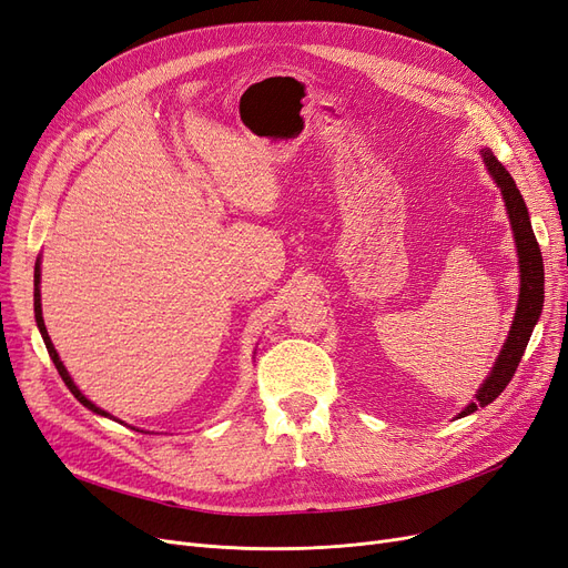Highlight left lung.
<instances>
[{
	"label": "left lung",
	"mask_w": 568,
	"mask_h": 568,
	"mask_svg": "<svg viewBox=\"0 0 568 568\" xmlns=\"http://www.w3.org/2000/svg\"><path fill=\"white\" fill-rule=\"evenodd\" d=\"M481 161L487 165V173L494 178L496 186L500 189L503 203H506V213L513 226V236H515V247H517V257H519V300L515 308V318L510 325V332L506 337V344H503L498 358L487 374V379L479 384L475 400H470L456 418L468 416L477 412V407H487L494 403L496 397L506 390L510 379L515 376V369L521 361L524 351H527V344L531 339V332L540 318L542 311V300H545V273H542V257H540V247L534 236L531 220H529V210L527 203H524L519 189L510 173L503 168V163L494 156L491 150H479Z\"/></svg>",
	"instance_id": "obj_1"
}]
</instances>
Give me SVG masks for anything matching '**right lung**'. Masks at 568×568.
Masks as SVG:
<instances>
[{
  "instance_id": "add662e5",
  "label": "right lung",
  "mask_w": 568,
  "mask_h": 568,
  "mask_svg": "<svg viewBox=\"0 0 568 568\" xmlns=\"http://www.w3.org/2000/svg\"><path fill=\"white\" fill-rule=\"evenodd\" d=\"M39 283H41V266H39V260H37V264H34V321H37L39 334H41V339H44V344H47V351H49V355H51V361H53V365H55L58 374L62 376V382H65V386L72 390V395L77 397V400H79L83 407L91 409L93 414L104 416V418H114L110 412H104V409L95 407V405L89 400V397L79 390V386L72 382V376H70V372H68V367L62 365L60 355H58V351H55V346H53V342H51V337H49V332H47L44 316H41V290H39ZM114 422H119V418H114ZM133 430H135V428H133Z\"/></svg>"
}]
</instances>
